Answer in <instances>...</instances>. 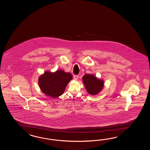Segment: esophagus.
<instances>
[{"mask_svg":"<svg viewBox=\"0 0 150 150\" xmlns=\"http://www.w3.org/2000/svg\"><path fill=\"white\" fill-rule=\"evenodd\" d=\"M78 77H79V76L78 75H74V79L75 80H78Z\"/></svg>","mask_w":150,"mask_h":150,"instance_id":"esophagus-1","label":"esophagus"}]
</instances>
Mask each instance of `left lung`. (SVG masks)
Instances as JSON below:
<instances>
[{"label":"left lung","mask_w":150,"mask_h":150,"mask_svg":"<svg viewBox=\"0 0 150 150\" xmlns=\"http://www.w3.org/2000/svg\"><path fill=\"white\" fill-rule=\"evenodd\" d=\"M83 82L86 91L89 94H98L104 87L103 80L100 79L92 74H86L83 76Z\"/></svg>","instance_id":"8db88e82"}]
</instances>
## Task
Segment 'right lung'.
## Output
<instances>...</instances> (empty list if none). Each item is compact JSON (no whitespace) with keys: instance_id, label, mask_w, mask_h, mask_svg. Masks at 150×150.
<instances>
[{"instance_id":"add662e5","label":"right lung","mask_w":150,"mask_h":150,"mask_svg":"<svg viewBox=\"0 0 150 150\" xmlns=\"http://www.w3.org/2000/svg\"><path fill=\"white\" fill-rule=\"evenodd\" d=\"M72 78L70 73L64 70H58L54 72L46 71L39 76L38 85L46 96L56 98L64 93L68 83Z\"/></svg>"}]
</instances>
